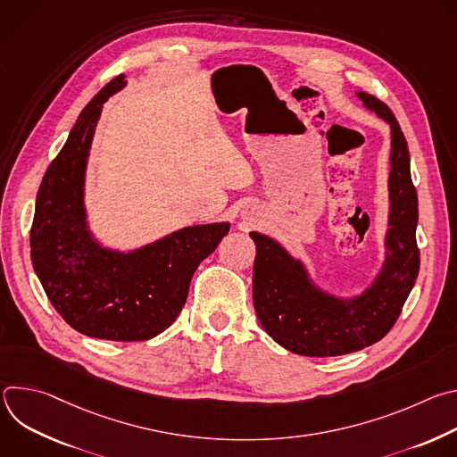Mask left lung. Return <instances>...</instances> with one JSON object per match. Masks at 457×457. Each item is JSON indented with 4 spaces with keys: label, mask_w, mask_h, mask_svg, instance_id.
<instances>
[{
    "label": "left lung",
    "mask_w": 457,
    "mask_h": 457,
    "mask_svg": "<svg viewBox=\"0 0 457 457\" xmlns=\"http://www.w3.org/2000/svg\"><path fill=\"white\" fill-rule=\"evenodd\" d=\"M358 97L390 124V229L388 254L378 280L358 298L335 300L309 287L300 262L275 240L251 233L256 245L253 303L266 333L302 356H340L379 342L390 329L420 273L416 242L418 193L411 177V155L400 122L378 97Z\"/></svg>",
    "instance_id": "1"
}]
</instances>
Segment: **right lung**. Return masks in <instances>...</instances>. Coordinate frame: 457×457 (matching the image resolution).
I'll return each mask as SVG.
<instances>
[{
  "label": "right lung",
  "mask_w": 457,
  "mask_h": 457,
  "mask_svg": "<svg viewBox=\"0 0 457 457\" xmlns=\"http://www.w3.org/2000/svg\"><path fill=\"white\" fill-rule=\"evenodd\" d=\"M124 78H113L85 106L46 168L36 197L30 258L48 300L71 328L92 338L139 342L175 321L195 270L229 224L184 228L128 254L92 242L83 212L87 155L103 103L126 85Z\"/></svg>",
  "instance_id": "obj_1"
}]
</instances>
